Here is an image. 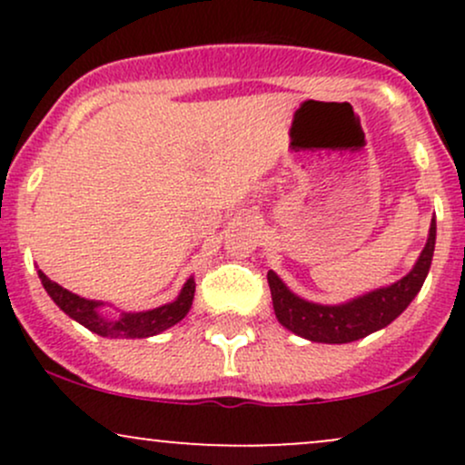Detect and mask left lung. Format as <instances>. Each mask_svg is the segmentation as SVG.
<instances>
[{"label":"left lung","mask_w":465,"mask_h":465,"mask_svg":"<svg viewBox=\"0 0 465 465\" xmlns=\"http://www.w3.org/2000/svg\"><path fill=\"white\" fill-rule=\"evenodd\" d=\"M435 251V218L430 221L429 240L420 253L413 271L398 280L396 284L378 291L367 292V295L351 300L341 306H322V303H311L302 297L292 295L284 286V282L269 271L271 297H273L275 317L291 332L303 336L317 343H351L362 336L385 328L404 312V308L418 295L426 275H429L430 260Z\"/></svg>","instance_id":"left-lung-1"}]
</instances>
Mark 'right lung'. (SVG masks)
Instances as JSON below:
<instances>
[{"instance_id":"obj_1","label":"right lung","mask_w":465,"mask_h":465,"mask_svg":"<svg viewBox=\"0 0 465 465\" xmlns=\"http://www.w3.org/2000/svg\"><path fill=\"white\" fill-rule=\"evenodd\" d=\"M41 284L47 291V295L54 300V303L61 308L63 312L69 314L72 319H76L78 323H83L84 328L92 330V332L100 336H111V339H146V336L159 334L163 330H168L170 325L179 323L181 319L188 314L192 308V300H194V280L185 282L183 291L179 292V297L173 303H165V306L154 308V311L146 312H124L122 317L109 319L98 314V302L84 300V297L74 295L67 288L58 286L56 282H52L50 277L44 275L39 271Z\"/></svg>"}]
</instances>
